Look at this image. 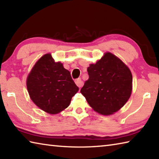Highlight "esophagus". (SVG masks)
I'll return each mask as SVG.
<instances>
[{"mask_svg": "<svg viewBox=\"0 0 159 159\" xmlns=\"http://www.w3.org/2000/svg\"><path fill=\"white\" fill-rule=\"evenodd\" d=\"M75 83L76 84V85L79 87V88H81V87H83V84H84V83H83V80L80 79H76V80H75Z\"/></svg>", "mask_w": 159, "mask_h": 159, "instance_id": "1", "label": "esophagus"}]
</instances>
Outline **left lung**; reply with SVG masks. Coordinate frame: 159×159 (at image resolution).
I'll return each mask as SVG.
<instances>
[{"label":"left lung","mask_w":159,"mask_h":159,"mask_svg":"<svg viewBox=\"0 0 159 159\" xmlns=\"http://www.w3.org/2000/svg\"><path fill=\"white\" fill-rule=\"evenodd\" d=\"M89 79L80 93L96 112L109 116L122 108L132 92L129 68L111 52H105L88 67Z\"/></svg>","instance_id":"obj_1"}]
</instances>
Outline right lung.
Wrapping results in <instances>:
<instances>
[{"label":"right lung","mask_w":159,"mask_h":159,"mask_svg":"<svg viewBox=\"0 0 159 159\" xmlns=\"http://www.w3.org/2000/svg\"><path fill=\"white\" fill-rule=\"evenodd\" d=\"M31 100L40 110L57 114L65 110L79 88L61 62L48 53L34 64L26 80Z\"/></svg>","instance_id":"obj_1"}]
</instances>
